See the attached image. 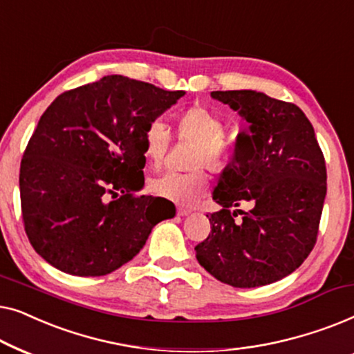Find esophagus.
I'll use <instances>...</instances> for the list:
<instances>
[{"label":"esophagus","instance_id":"1","mask_svg":"<svg viewBox=\"0 0 354 354\" xmlns=\"http://www.w3.org/2000/svg\"><path fill=\"white\" fill-rule=\"evenodd\" d=\"M190 212H192V211L187 209V207H177V214L182 216V217H183V216H188V214H190Z\"/></svg>","mask_w":354,"mask_h":354}]
</instances>
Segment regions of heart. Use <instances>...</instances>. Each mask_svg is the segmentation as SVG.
Listing matches in <instances>:
<instances>
[{
    "instance_id": "obj_1",
    "label": "heart",
    "mask_w": 354,
    "mask_h": 354,
    "mask_svg": "<svg viewBox=\"0 0 354 354\" xmlns=\"http://www.w3.org/2000/svg\"><path fill=\"white\" fill-rule=\"evenodd\" d=\"M174 133L178 142L192 145L188 174H164L149 182V192L162 200L178 206H193L209 192V178L201 169L212 174H222L232 166L235 158V143L224 132V122L219 115L205 106L193 104L174 115ZM143 154L149 166L162 162L171 135L161 120H153L143 132Z\"/></svg>"
}]
</instances>
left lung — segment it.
<instances>
[{
	"mask_svg": "<svg viewBox=\"0 0 354 354\" xmlns=\"http://www.w3.org/2000/svg\"><path fill=\"white\" fill-rule=\"evenodd\" d=\"M248 122L239 133L232 166L212 198L196 259L232 287L269 285L297 270L317 240L327 193V171L314 129L297 104L254 90L212 91ZM248 202L250 211H231ZM241 219L236 220L238 214Z\"/></svg>",
	"mask_w": 354,
	"mask_h": 354,
	"instance_id": "1",
	"label": "left lung"
}]
</instances>
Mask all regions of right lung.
Returning a JSON list of instances; mask_svg holds the SVG:
<instances>
[{"label": "right lung", "instance_id": "obj_1", "mask_svg": "<svg viewBox=\"0 0 354 354\" xmlns=\"http://www.w3.org/2000/svg\"><path fill=\"white\" fill-rule=\"evenodd\" d=\"M183 95L106 75L48 106L19 174L26 234L46 263L80 277L111 274L176 216L171 201L137 192L145 129Z\"/></svg>", "mask_w": 354, "mask_h": 354}]
</instances>
